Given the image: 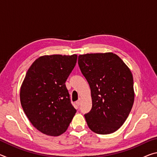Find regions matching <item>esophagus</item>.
Here are the masks:
<instances>
[{
	"label": "esophagus",
	"mask_w": 157,
	"mask_h": 157,
	"mask_svg": "<svg viewBox=\"0 0 157 157\" xmlns=\"http://www.w3.org/2000/svg\"><path fill=\"white\" fill-rule=\"evenodd\" d=\"M81 99H80V98H79V99L78 100V101H77V102H76V105H78V106H79V105H80V104H81Z\"/></svg>",
	"instance_id": "esophagus-1"
}]
</instances>
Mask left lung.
Masks as SVG:
<instances>
[{
	"label": "left lung",
	"mask_w": 157,
	"mask_h": 157,
	"mask_svg": "<svg viewBox=\"0 0 157 157\" xmlns=\"http://www.w3.org/2000/svg\"><path fill=\"white\" fill-rule=\"evenodd\" d=\"M78 64L91 89L92 108L84 117L90 129L109 134L123 125L134 101L131 71L112 52L80 55Z\"/></svg>",
	"instance_id": "left-lung-1"
}]
</instances>
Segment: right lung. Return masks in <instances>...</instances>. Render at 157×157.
I'll use <instances>...</instances> for the list:
<instances>
[{"label": "right lung", "instance_id": "right-lung-1", "mask_svg": "<svg viewBox=\"0 0 157 157\" xmlns=\"http://www.w3.org/2000/svg\"><path fill=\"white\" fill-rule=\"evenodd\" d=\"M78 55L39 57L29 68L20 90L21 104L32 124L48 136L64 133L76 113L65 82Z\"/></svg>", "mask_w": 157, "mask_h": 157}]
</instances>
